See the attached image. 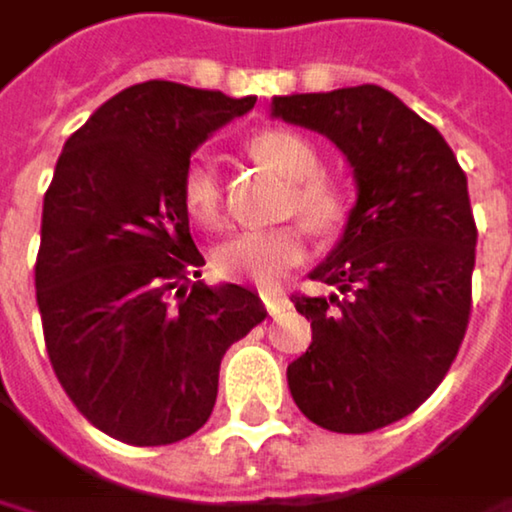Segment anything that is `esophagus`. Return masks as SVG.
Segmentation results:
<instances>
[{"mask_svg": "<svg viewBox=\"0 0 512 512\" xmlns=\"http://www.w3.org/2000/svg\"><path fill=\"white\" fill-rule=\"evenodd\" d=\"M261 297H264V306H267V312H270V315H279V312L288 306V300H285V297H279V294H270V291H267V294H261Z\"/></svg>", "mask_w": 512, "mask_h": 512, "instance_id": "obj_1", "label": "esophagus"}]
</instances>
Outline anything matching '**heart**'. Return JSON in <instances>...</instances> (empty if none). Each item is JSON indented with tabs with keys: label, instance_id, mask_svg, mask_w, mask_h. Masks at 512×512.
Returning a JSON list of instances; mask_svg holds the SVG:
<instances>
[{
	"label": "heart",
	"instance_id": "heart-1",
	"mask_svg": "<svg viewBox=\"0 0 512 512\" xmlns=\"http://www.w3.org/2000/svg\"><path fill=\"white\" fill-rule=\"evenodd\" d=\"M248 152L264 167L288 179L285 212H297L315 230H333L348 215L345 191L321 173L318 149L297 131L270 128L254 134ZM182 206L197 224L221 221V182L209 158L197 155L182 170ZM306 258V233L300 224L242 230L215 248V267L227 279H245L261 288H276L291 267Z\"/></svg>",
	"mask_w": 512,
	"mask_h": 512
}]
</instances>
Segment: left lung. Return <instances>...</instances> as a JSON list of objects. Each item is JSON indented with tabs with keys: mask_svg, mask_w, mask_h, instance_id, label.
Instances as JSON below:
<instances>
[{
	"mask_svg": "<svg viewBox=\"0 0 512 512\" xmlns=\"http://www.w3.org/2000/svg\"><path fill=\"white\" fill-rule=\"evenodd\" d=\"M270 116L333 140L357 185L336 248L309 273L333 291L294 297L312 345L288 366V387L321 429L375 432L435 393L465 339L468 179L438 128L381 86L276 95Z\"/></svg>",
	"mask_w": 512,
	"mask_h": 512,
	"instance_id": "1",
	"label": "left lung"
}]
</instances>
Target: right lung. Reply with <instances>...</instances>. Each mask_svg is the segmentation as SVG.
Wrapping results in <instances>:
<instances>
[{
    "label": "right lung",
    "instance_id": "add662e5",
    "mask_svg": "<svg viewBox=\"0 0 512 512\" xmlns=\"http://www.w3.org/2000/svg\"><path fill=\"white\" fill-rule=\"evenodd\" d=\"M254 101L146 80L62 146L41 209L35 297L62 390L116 441L194 435L212 414L224 351L267 318L254 291L203 285L179 191L194 149Z\"/></svg>",
    "mask_w": 512,
    "mask_h": 512
}]
</instances>
